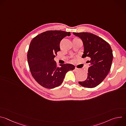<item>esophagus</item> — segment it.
<instances>
[{
  "instance_id": "esophagus-1",
  "label": "esophagus",
  "mask_w": 126,
  "mask_h": 126,
  "mask_svg": "<svg viewBox=\"0 0 126 126\" xmlns=\"http://www.w3.org/2000/svg\"><path fill=\"white\" fill-rule=\"evenodd\" d=\"M75 71L76 72H77V71H79V68H77V67H75Z\"/></svg>"
}]
</instances>
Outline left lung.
Instances as JSON below:
<instances>
[{
  "instance_id": "1",
  "label": "left lung",
  "mask_w": 126,
  "mask_h": 126,
  "mask_svg": "<svg viewBox=\"0 0 126 126\" xmlns=\"http://www.w3.org/2000/svg\"><path fill=\"white\" fill-rule=\"evenodd\" d=\"M83 43L84 51L82 58L89 57L90 66L84 81L79 82L81 86L92 88L99 85L108 74L113 61V53L109 44L102 38L90 33H73Z\"/></svg>"
}]
</instances>
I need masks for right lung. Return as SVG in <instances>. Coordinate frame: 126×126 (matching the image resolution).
I'll list each match as a JSON object with an SVG mask.
<instances>
[{
  "label": "right lung",
  "instance_id": "right-lung-1",
  "mask_svg": "<svg viewBox=\"0 0 126 126\" xmlns=\"http://www.w3.org/2000/svg\"><path fill=\"white\" fill-rule=\"evenodd\" d=\"M70 32L49 30L33 38L27 53V60L31 74L39 84L47 89L60 86L68 71L75 69L71 64L58 67L54 58L60 51V43Z\"/></svg>",
  "mask_w": 126,
  "mask_h": 126
}]
</instances>
